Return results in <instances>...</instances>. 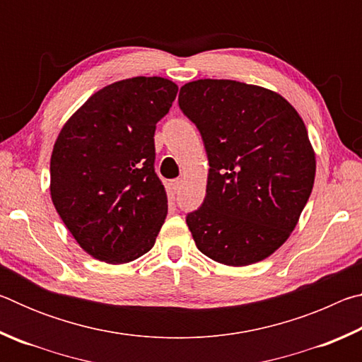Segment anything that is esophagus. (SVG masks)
<instances>
[{"label":"esophagus","instance_id":"obj_1","mask_svg":"<svg viewBox=\"0 0 362 362\" xmlns=\"http://www.w3.org/2000/svg\"><path fill=\"white\" fill-rule=\"evenodd\" d=\"M180 187H182V180H180V179H175V180L170 182V188H173L174 193L179 192Z\"/></svg>","mask_w":362,"mask_h":362}]
</instances>
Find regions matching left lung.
<instances>
[{"instance_id": "8db88e82", "label": "left lung", "mask_w": 362, "mask_h": 362, "mask_svg": "<svg viewBox=\"0 0 362 362\" xmlns=\"http://www.w3.org/2000/svg\"><path fill=\"white\" fill-rule=\"evenodd\" d=\"M179 105L209 159L204 203L187 216L196 247L228 267L267 259L313 189L316 156L303 119L274 90L233 79L187 83Z\"/></svg>"}]
</instances>
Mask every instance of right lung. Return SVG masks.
Here are the masks:
<instances>
[{"label":"right lung","mask_w":362,"mask_h":362,"mask_svg":"<svg viewBox=\"0 0 362 362\" xmlns=\"http://www.w3.org/2000/svg\"><path fill=\"white\" fill-rule=\"evenodd\" d=\"M177 90L161 76L108 84L70 116L54 144V207L97 260L119 265L155 246L168 196L153 166V137Z\"/></svg>","instance_id":"obj_1"}]
</instances>
